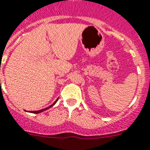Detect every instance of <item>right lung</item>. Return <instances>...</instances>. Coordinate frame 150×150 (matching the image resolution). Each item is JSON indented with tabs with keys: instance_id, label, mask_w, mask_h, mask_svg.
I'll list each match as a JSON object with an SVG mask.
<instances>
[{
	"instance_id": "obj_1",
	"label": "right lung",
	"mask_w": 150,
	"mask_h": 150,
	"mask_svg": "<svg viewBox=\"0 0 150 150\" xmlns=\"http://www.w3.org/2000/svg\"><path fill=\"white\" fill-rule=\"evenodd\" d=\"M57 100H58V99H57V100H56V101H55V102L53 103V104H52V105H50V107L45 108H43V109H42V110H39V111H30V112H32V113H34V114H38V113H40V112H42V111H45V110H47V109H49V108H51V107H52V106H53V105H54L55 104H56Z\"/></svg>"
}]
</instances>
